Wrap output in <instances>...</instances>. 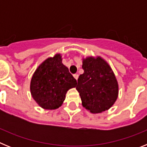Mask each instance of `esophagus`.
Returning <instances> with one entry per match:
<instances>
[{
  "label": "esophagus",
  "instance_id": "esophagus-1",
  "mask_svg": "<svg viewBox=\"0 0 147 147\" xmlns=\"http://www.w3.org/2000/svg\"><path fill=\"white\" fill-rule=\"evenodd\" d=\"M74 77L75 79H76V80H77V79H78V78H79V75H78V74H74Z\"/></svg>",
  "mask_w": 147,
  "mask_h": 147
}]
</instances>
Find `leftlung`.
<instances>
[{"instance_id": "1", "label": "left lung", "mask_w": 147, "mask_h": 147, "mask_svg": "<svg viewBox=\"0 0 147 147\" xmlns=\"http://www.w3.org/2000/svg\"><path fill=\"white\" fill-rule=\"evenodd\" d=\"M84 73L78 79L76 90L82 106L93 113L108 110L117 99L119 85L111 67L103 59H83Z\"/></svg>"}]
</instances>
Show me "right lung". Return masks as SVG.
Segmentation results:
<instances>
[{
    "instance_id": "1",
    "label": "right lung",
    "mask_w": 147,
    "mask_h": 147,
    "mask_svg": "<svg viewBox=\"0 0 147 147\" xmlns=\"http://www.w3.org/2000/svg\"><path fill=\"white\" fill-rule=\"evenodd\" d=\"M61 57L60 54H56L45 59L35 71L31 80L32 97L46 110L60 107L67 90L76 85V80L62 64Z\"/></svg>"
}]
</instances>
